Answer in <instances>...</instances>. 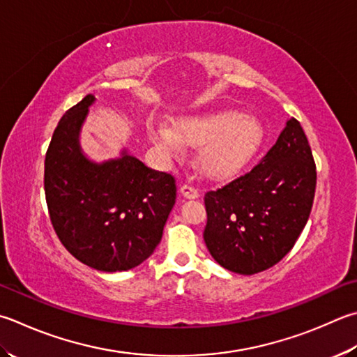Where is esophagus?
<instances>
[{
  "label": "esophagus",
  "mask_w": 357,
  "mask_h": 357,
  "mask_svg": "<svg viewBox=\"0 0 357 357\" xmlns=\"http://www.w3.org/2000/svg\"><path fill=\"white\" fill-rule=\"evenodd\" d=\"M180 194L185 199H197L199 197V191L194 186H191V185H181Z\"/></svg>",
  "instance_id": "obj_1"
}]
</instances>
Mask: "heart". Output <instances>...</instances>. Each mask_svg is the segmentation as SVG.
Returning a JSON list of instances; mask_svg holds the SVG:
<instances>
[{
  "label": "heart",
  "mask_w": 357,
  "mask_h": 357,
  "mask_svg": "<svg viewBox=\"0 0 357 357\" xmlns=\"http://www.w3.org/2000/svg\"><path fill=\"white\" fill-rule=\"evenodd\" d=\"M152 143L167 157L180 155L185 143L199 146L197 163L210 178H227L239 172L264 143L261 121L236 109L185 113L172 127L157 124L151 129Z\"/></svg>",
  "instance_id": "b5f03b06"
}]
</instances>
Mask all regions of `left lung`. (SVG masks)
Masks as SVG:
<instances>
[{
  "mask_svg": "<svg viewBox=\"0 0 357 357\" xmlns=\"http://www.w3.org/2000/svg\"><path fill=\"white\" fill-rule=\"evenodd\" d=\"M315 165L295 118L259 165L205 194L208 252L227 271L253 275L277 264L303 231L315 194Z\"/></svg>",
  "mask_w": 357,
  "mask_h": 357,
  "instance_id": "obj_1",
  "label": "left lung"
}]
</instances>
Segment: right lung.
Returning <instances> with one entry per match:
<instances>
[{
    "label": "right lung",
    "instance_id": "add662e5",
    "mask_svg": "<svg viewBox=\"0 0 357 357\" xmlns=\"http://www.w3.org/2000/svg\"><path fill=\"white\" fill-rule=\"evenodd\" d=\"M96 98L86 95L65 113L45 158V194L60 242L100 272H124L155 250L176 204V180L149 169L127 149L95 161L80 132Z\"/></svg>",
    "mask_w": 357,
    "mask_h": 357
}]
</instances>
